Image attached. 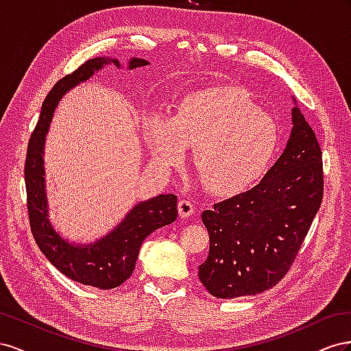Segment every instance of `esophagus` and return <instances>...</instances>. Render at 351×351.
<instances>
[{
    "label": "esophagus",
    "instance_id": "1",
    "mask_svg": "<svg viewBox=\"0 0 351 351\" xmlns=\"http://www.w3.org/2000/svg\"><path fill=\"white\" fill-rule=\"evenodd\" d=\"M194 212H195V207L191 202H188V199H181V202L178 203V213L182 219L193 216Z\"/></svg>",
    "mask_w": 351,
    "mask_h": 351
}]
</instances>
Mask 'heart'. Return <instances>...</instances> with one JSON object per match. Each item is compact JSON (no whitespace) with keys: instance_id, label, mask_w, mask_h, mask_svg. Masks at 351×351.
Here are the masks:
<instances>
[{"instance_id":"b5f03b06","label":"heart","mask_w":351,"mask_h":351,"mask_svg":"<svg viewBox=\"0 0 351 351\" xmlns=\"http://www.w3.org/2000/svg\"><path fill=\"white\" fill-rule=\"evenodd\" d=\"M143 136L154 166L163 173L182 167L186 148L208 193L229 197L245 191L272 165L279 129L245 89L208 88L189 93L173 116L149 113Z\"/></svg>"}]
</instances>
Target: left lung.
<instances>
[{
  "instance_id": "1",
  "label": "left lung",
  "mask_w": 351,
  "mask_h": 351,
  "mask_svg": "<svg viewBox=\"0 0 351 351\" xmlns=\"http://www.w3.org/2000/svg\"><path fill=\"white\" fill-rule=\"evenodd\" d=\"M293 101L285 149L260 184L202 213L210 248L198 278L217 298L254 295L281 281L322 203V152Z\"/></svg>"
}]
</instances>
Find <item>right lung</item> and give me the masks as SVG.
<instances>
[{"label":"right lung","mask_w":351,"mask_h":351,"mask_svg":"<svg viewBox=\"0 0 351 351\" xmlns=\"http://www.w3.org/2000/svg\"><path fill=\"white\" fill-rule=\"evenodd\" d=\"M107 64L122 66L117 58L95 57L77 67L73 73L60 79L53 86L44 99L41 116L29 139L25 163L29 222L39 250L64 276L99 289H112L122 285L134 274L144 239L156 229L175 222L178 217V197L173 194H158L145 202L136 203L112 231L88 244L70 243L49 220L47 173L44 167L49 123L63 95L79 84L86 82ZM148 64L149 62L145 58L132 57L128 62V69Z\"/></svg>","instance_id":"add662e5"}]
</instances>
